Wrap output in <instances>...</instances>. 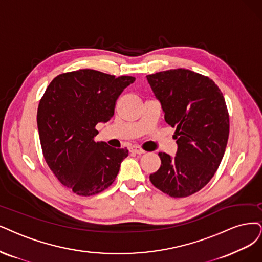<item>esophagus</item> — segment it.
<instances>
[{"instance_id":"34e87169","label":"esophagus","mask_w":262,"mask_h":262,"mask_svg":"<svg viewBox=\"0 0 262 262\" xmlns=\"http://www.w3.org/2000/svg\"><path fill=\"white\" fill-rule=\"evenodd\" d=\"M129 151L132 153H135V154H143L144 153V150H142L141 148L139 147H136V146H133L129 148Z\"/></svg>"}]
</instances>
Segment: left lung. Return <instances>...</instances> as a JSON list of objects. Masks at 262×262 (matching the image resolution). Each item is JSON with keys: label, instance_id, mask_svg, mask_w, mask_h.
Segmentation results:
<instances>
[{"label": "left lung", "instance_id": "left-lung-1", "mask_svg": "<svg viewBox=\"0 0 262 262\" xmlns=\"http://www.w3.org/2000/svg\"><path fill=\"white\" fill-rule=\"evenodd\" d=\"M162 104L164 119L176 132L175 158L159 153L161 167L152 185L171 198H186L214 177L227 148L229 112L219 87L208 76L187 69L147 75Z\"/></svg>", "mask_w": 262, "mask_h": 262}]
</instances>
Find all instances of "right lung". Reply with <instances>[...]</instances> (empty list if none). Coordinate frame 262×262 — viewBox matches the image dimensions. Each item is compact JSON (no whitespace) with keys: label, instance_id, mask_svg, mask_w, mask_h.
Segmentation results:
<instances>
[{"label":"right lung","instance_id":"1","mask_svg":"<svg viewBox=\"0 0 262 262\" xmlns=\"http://www.w3.org/2000/svg\"><path fill=\"white\" fill-rule=\"evenodd\" d=\"M134 76L82 69L57 75L37 108L44 159L62 186L82 196L108 189L128 150L98 142L96 125L108 122L116 100Z\"/></svg>","mask_w":262,"mask_h":262}]
</instances>
